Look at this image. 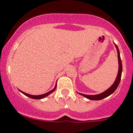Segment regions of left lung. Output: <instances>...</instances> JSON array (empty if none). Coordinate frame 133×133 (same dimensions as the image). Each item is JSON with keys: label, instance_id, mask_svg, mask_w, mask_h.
Here are the masks:
<instances>
[{"label": "left lung", "instance_id": "1", "mask_svg": "<svg viewBox=\"0 0 133 133\" xmlns=\"http://www.w3.org/2000/svg\"><path fill=\"white\" fill-rule=\"evenodd\" d=\"M115 47H116V49H117V53H118V75L116 76V78L115 80V82L113 83L112 85L108 89H107L106 91H105L104 92H102V93L98 94V95H84V94L79 93L80 95H82L84 97L87 98L89 100H100L102 99H104L105 98L108 97V96L111 95V94L115 92V91L116 90V88L118 86L119 84H120V80H121V76H122V60L120 58V51H119L117 45L115 44Z\"/></svg>", "mask_w": 133, "mask_h": 133}]
</instances>
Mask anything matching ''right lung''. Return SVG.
<instances>
[{"mask_svg": "<svg viewBox=\"0 0 133 133\" xmlns=\"http://www.w3.org/2000/svg\"><path fill=\"white\" fill-rule=\"evenodd\" d=\"M56 88H57V85H56L55 87V88H53V89H52V90H51L50 91L46 92V93H45V94H43V95H29V94H27V93H25V92H24L22 91L19 90V89H18V90H19V91H21V92H22V93H23L24 95H25V96H28V97L31 98H33V99H42V98H45V96H48V95H49V94L51 93V92H53V91H55V90Z\"/></svg>", "mask_w": 133, "mask_h": 133, "instance_id": "add662e5", "label": "right lung"}]
</instances>
